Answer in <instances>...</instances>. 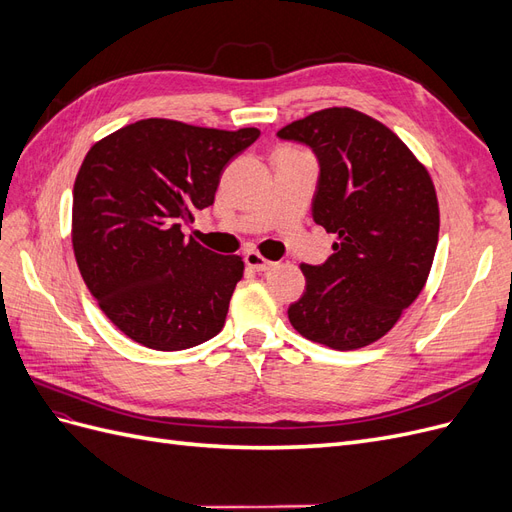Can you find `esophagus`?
I'll list each match as a JSON object with an SVG mask.
<instances>
[{
    "mask_svg": "<svg viewBox=\"0 0 512 512\" xmlns=\"http://www.w3.org/2000/svg\"><path fill=\"white\" fill-rule=\"evenodd\" d=\"M245 265L254 271H269L273 267V262L262 256L260 252L250 250V252H245Z\"/></svg>",
    "mask_w": 512,
    "mask_h": 512,
    "instance_id": "obj_1",
    "label": "esophagus"
}]
</instances>
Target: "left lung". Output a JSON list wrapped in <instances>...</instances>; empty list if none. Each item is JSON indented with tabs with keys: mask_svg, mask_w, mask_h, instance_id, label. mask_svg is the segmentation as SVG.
Here are the masks:
<instances>
[{
	"mask_svg": "<svg viewBox=\"0 0 512 512\" xmlns=\"http://www.w3.org/2000/svg\"><path fill=\"white\" fill-rule=\"evenodd\" d=\"M277 136L314 151L312 215L337 237L327 262L301 265L307 284L288 320L333 350L374 344L431 271L440 209L427 168L384 123L348 106L292 121Z\"/></svg>",
	"mask_w": 512,
	"mask_h": 512,
	"instance_id": "8db88e82",
	"label": "left lung"
}]
</instances>
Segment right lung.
I'll use <instances>...</instances> for the list:
<instances>
[{
    "mask_svg": "<svg viewBox=\"0 0 512 512\" xmlns=\"http://www.w3.org/2000/svg\"><path fill=\"white\" fill-rule=\"evenodd\" d=\"M258 136L141 119L87 151L72 200L76 265L106 318L136 344L173 352L222 331L243 260L181 228L213 205L224 168Z\"/></svg>",
    "mask_w": 512,
    "mask_h": 512,
    "instance_id": "1",
    "label": "right lung"
}]
</instances>
